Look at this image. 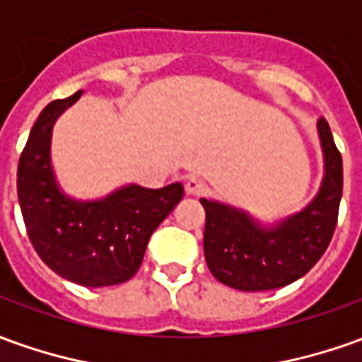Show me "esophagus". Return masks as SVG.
<instances>
[{
    "label": "esophagus",
    "mask_w": 362,
    "mask_h": 362,
    "mask_svg": "<svg viewBox=\"0 0 362 362\" xmlns=\"http://www.w3.org/2000/svg\"><path fill=\"white\" fill-rule=\"evenodd\" d=\"M185 191L187 195L201 197L206 193V183L203 179H197V177H189L185 181Z\"/></svg>",
    "instance_id": "34e87169"
}]
</instances>
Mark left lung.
<instances>
[{"mask_svg":"<svg viewBox=\"0 0 362 362\" xmlns=\"http://www.w3.org/2000/svg\"><path fill=\"white\" fill-rule=\"evenodd\" d=\"M317 132L325 175L315 199L300 213L262 226L246 211L201 199L205 260L216 280L234 290H276L305 276L327 250L343 195V159L327 119L319 118Z\"/></svg>","mask_w":362,"mask_h":362,"instance_id":"8db88e82","label":"left lung"}]
</instances>
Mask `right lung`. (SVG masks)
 <instances>
[{"label":"right lung","instance_id":"add662e5","mask_svg":"<svg viewBox=\"0 0 362 362\" xmlns=\"http://www.w3.org/2000/svg\"><path fill=\"white\" fill-rule=\"evenodd\" d=\"M82 90L39 114L17 167V197L29 240L39 258L64 280L86 288L128 281L141 266L149 236L183 199V185L122 187L100 201L62 193L51 165L57 118Z\"/></svg>","mask_w":362,"mask_h":362}]
</instances>
